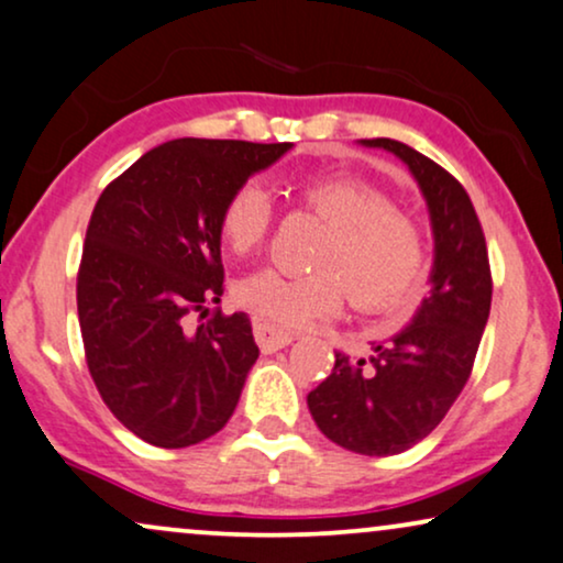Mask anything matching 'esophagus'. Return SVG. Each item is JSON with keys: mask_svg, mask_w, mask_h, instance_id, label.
I'll return each mask as SVG.
<instances>
[{"mask_svg": "<svg viewBox=\"0 0 563 563\" xmlns=\"http://www.w3.org/2000/svg\"><path fill=\"white\" fill-rule=\"evenodd\" d=\"M254 340H257L262 351L273 353V351H280V347H286L290 340H294V334L277 330V327L267 322H254Z\"/></svg>", "mask_w": 563, "mask_h": 563, "instance_id": "34e87169", "label": "esophagus"}]
</instances>
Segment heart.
Here are the masks:
<instances>
[{"mask_svg": "<svg viewBox=\"0 0 563 563\" xmlns=\"http://www.w3.org/2000/svg\"><path fill=\"white\" fill-rule=\"evenodd\" d=\"M296 199L330 223L314 257L319 269H257L233 288L239 306L296 330L334 314L347 294L364 311H389L412 294L426 269V233L387 191L358 176H314L298 184ZM273 223V197L254 179L241 181L220 210V236L233 254L265 244Z\"/></svg>", "mask_w": 563, "mask_h": 563, "instance_id": "1", "label": "heart"}]
</instances>
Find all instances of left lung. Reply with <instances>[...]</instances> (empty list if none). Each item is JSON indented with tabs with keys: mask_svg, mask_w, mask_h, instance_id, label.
I'll use <instances>...</instances> for the list:
<instances>
[{
	"mask_svg": "<svg viewBox=\"0 0 563 563\" xmlns=\"http://www.w3.org/2000/svg\"><path fill=\"white\" fill-rule=\"evenodd\" d=\"M408 163L431 210L437 260L431 296L393 343L376 345L372 358L334 353L332 374L311 389L319 431L345 450L389 457L441 423L473 374L490 294L488 246L471 195L446 168L397 140H364Z\"/></svg>",
	"mask_w": 563,
	"mask_h": 563,
	"instance_id": "8db88e82",
	"label": "left lung"
}]
</instances>
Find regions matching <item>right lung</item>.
<instances>
[{
  "label": "right lung",
  "mask_w": 563,
  "mask_h": 563,
  "mask_svg": "<svg viewBox=\"0 0 563 563\" xmlns=\"http://www.w3.org/2000/svg\"><path fill=\"white\" fill-rule=\"evenodd\" d=\"M290 142H163L101 191L77 269L88 372L117 421L163 450L229 423L257 361L252 319L223 296L220 210ZM198 317V327L190 319Z\"/></svg>",
  "instance_id": "1"
}]
</instances>
